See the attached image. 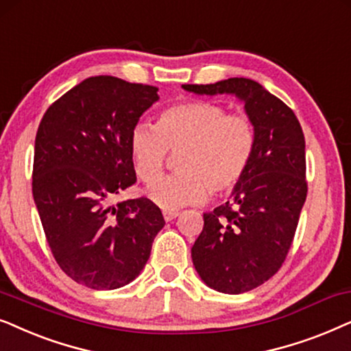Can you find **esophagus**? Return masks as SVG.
I'll return each instance as SVG.
<instances>
[{
  "label": "esophagus",
  "mask_w": 351,
  "mask_h": 351,
  "mask_svg": "<svg viewBox=\"0 0 351 351\" xmlns=\"http://www.w3.org/2000/svg\"><path fill=\"white\" fill-rule=\"evenodd\" d=\"M178 212H175V210H171V212H168V210H165L163 212V218H165V221H171V219H175L176 217H178Z\"/></svg>",
  "instance_id": "34e87169"
}]
</instances>
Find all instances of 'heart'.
<instances>
[{
	"instance_id": "1",
	"label": "heart",
	"mask_w": 351,
	"mask_h": 351,
	"mask_svg": "<svg viewBox=\"0 0 351 351\" xmlns=\"http://www.w3.org/2000/svg\"><path fill=\"white\" fill-rule=\"evenodd\" d=\"M256 146V130L250 117L230 114L210 101H188L168 107L157 125L139 123L130 138L138 178L153 183L161 174L167 151L181 152L180 173L159 180L147 197L163 210L202 204L208 193L226 194L249 170Z\"/></svg>"
}]
</instances>
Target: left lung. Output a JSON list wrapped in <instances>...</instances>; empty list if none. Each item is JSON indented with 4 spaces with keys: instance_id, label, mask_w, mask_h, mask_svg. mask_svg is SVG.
<instances>
[{
    "instance_id": "8db88e82",
    "label": "left lung",
    "mask_w": 351,
    "mask_h": 351,
    "mask_svg": "<svg viewBox=\"0 0 351 351\" xmlns=\"http://www.w3.org/2000/svg\"><path fill=\"white\" fill-rule=\"evenodd\" d=\"M195 95H234L256 130L252 163L231 199L204 213L191 255L208 287L242 293L278 273L306 199L305 138L291 107L250 78L183 85Z\"/></svg>"
}]
</instances>
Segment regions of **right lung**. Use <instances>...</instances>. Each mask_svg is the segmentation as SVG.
Segmentation results:
<instances>
[{"mask_svg":"<svg viewBox=\"0 0 351 351\" xmlns=\"http://www.w3.org/2000/svg\"><path fill=\"white\" fill-rule=\"evenodd\" d=\"M158 88L90 77L49 106L35 138L34 200L56 261L75 282L112 291L141 273L165 219L136 183L130 138Z\"/></svg>","mask_w":351,"mask_h":351,"instance_id":"add662e5","label":"right lung"}]
</instances>
